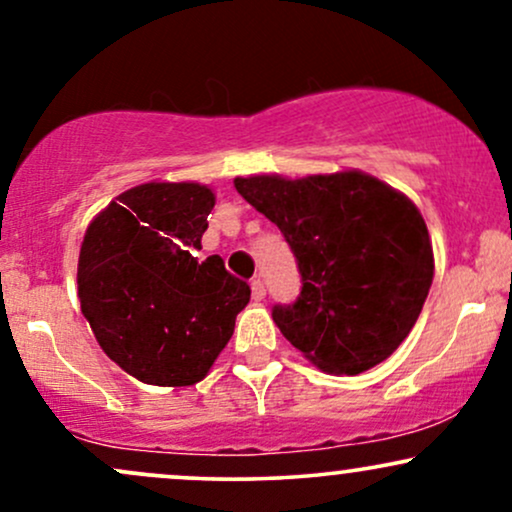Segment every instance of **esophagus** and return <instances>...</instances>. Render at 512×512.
<instances>
[{"label":"esophagus","mask_w":512,"mask_h":512,"mask_svg":"<svg viewBox=\"0 0 512 512\" xmlns=\"http://www.w3.org/2000/svg\"><path fill=\"white\" fill-rule=\"evenodd\" d=\"M250 289H252V298H255V301H262V298L267 296V289H264V281L262 279H252Z\"/></svg>","instance_id":"1"}]
</instances>
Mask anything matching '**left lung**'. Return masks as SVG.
<instances>
[{
  "label": "left lung",
  "mask_w": 512,
  "mask_h": 512,
  "mask_svg": "<svg viewBox=\"0 0 512 512\" xmlns=\"http://www.w3.org/2000/svg\"><path fill=\"white\" fill-rule=\"evenodd\" d=\"M236 190L279 226L296 257L301 293L272 308L281 334L330 373L385 361L419 320L433 281L419 209L356 170L236 178Z\"/></svg>",
  "instance_id": "obj_1"
}]
</instances>
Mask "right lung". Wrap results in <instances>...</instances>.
<instances>
[{
	"label": "right lung",
	"instance_id": "right-lung-1",
	"mask_svg": "<svg viewBox=\"0 0 512 512\" xmlns=\"http://www.w3.org/2000/svg\"><path fill=\"white\" fill-rule=\"evenodd\" d=\"M211 209L214 192L197 182H146L110 202L81 243V313L146 385L202 380L250 301L219 255L195 257Z\"/></svg>",
	"mask_w": 512,
	"mask_h": 512
}]
</instances>
